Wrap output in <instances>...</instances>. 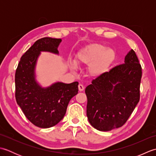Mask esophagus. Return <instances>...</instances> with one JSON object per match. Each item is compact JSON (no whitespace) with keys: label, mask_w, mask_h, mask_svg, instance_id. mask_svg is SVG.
Here are the masks:
<instances>
[{"label":"esophagus","mask_w":156,"mask_h":156,"mask_svg":"<svg viewBox=\"0 0 156 156\" xmlns=\"http://www.w3.org/2000/svg\"><path fill=\"white\" fill-rule=\"evenodd\" d=\"M78 89H79V91H83L84 90V87L83 85L82 84H79L78 85Z\"/></svg>","instance_id":"obj_1"}]
</instances>
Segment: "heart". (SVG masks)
Returning <instances> with one entry per match:
<instances>
[{"instance_id":"obj_1","label":"heart","mask_w":156,"mask_h":156,"mask_svg":"<svg viewBox=\"0 0 156 156\" xmlns=\"http://www.w3.org/2000/svg\"><path fill=\"white\" fill-rule=\"evenodd\" d=\"M115 59V52L105 46L94 44L82 49L76 55L77 65L89 66L88 73L92 77H98L107 72ZM71 68L74 69V65Z\"/></svg>"}]
</instances>
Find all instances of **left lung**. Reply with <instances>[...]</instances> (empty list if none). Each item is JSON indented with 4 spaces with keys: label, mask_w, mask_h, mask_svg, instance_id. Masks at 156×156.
I'll return each instance as SVG.
<instances>
[{
    "label": "left lung",
    "mask_w": 156,
    "mask_h": 156,
    "mask_svg": "<svg viewBox=\"0 0 156 156\" xmlns=\"http://www.w3.org/2000/svg\"><path fill=\"white\" fill-rule=\"evenodd\" d=\"M141 66L131 49L125 63L92 81L85 89L87 115L92 127L108 131L122 127L140 101Z\"/></svg>",
    "instance_id": "left-lung-1"
}]
</instances>
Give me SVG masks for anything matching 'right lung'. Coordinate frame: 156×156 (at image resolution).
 Wrapping results in <instances>:
<instances>
[{
	"label": "right lung",
	"mask_w": 156,
	"mask_h": 156,
	"mask_svg": "<svg viewBox=\"0 0 156 156\" xmlns=\"http://www.w3.org/2000/svg\"><path fill=\"white\" fill-rule=\"evenodd\" d=\"M61 39H38L20 59L15 72V98L17 104L34 125L49 128L64 118L71 98L78 94V82H55L42 88L35 80V69L41 51L58 54Z\"/></svg>",
	"instance_id": "obj_1"
}]
</instances>
